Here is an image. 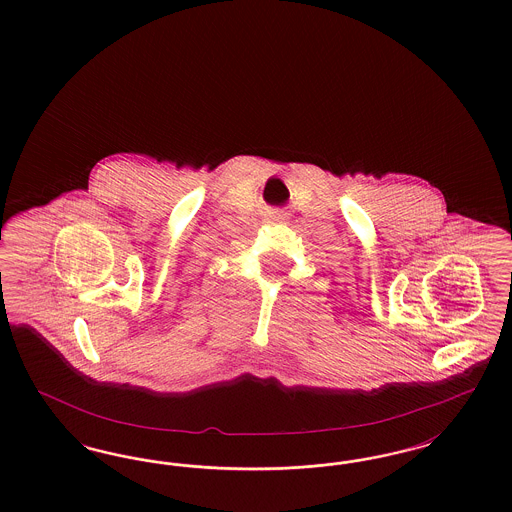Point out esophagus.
<instances>
[{
	"label": "esophagus",
	"instance_id": "obj_1",
	"mask_svg": "<svg viewBox=\"0 0 512 512\" xmlns=\"http://www.w3.org/2000/svg\"><path fill=\"white\" fill-rule=\"evenodd\" d=\"M284 217H286V213L280 211V209H272V211L268 213V219L270 220H284Z\"/></svg>",
	"mask_w": 512,
	"mask_h": 512
}]
</instances>
